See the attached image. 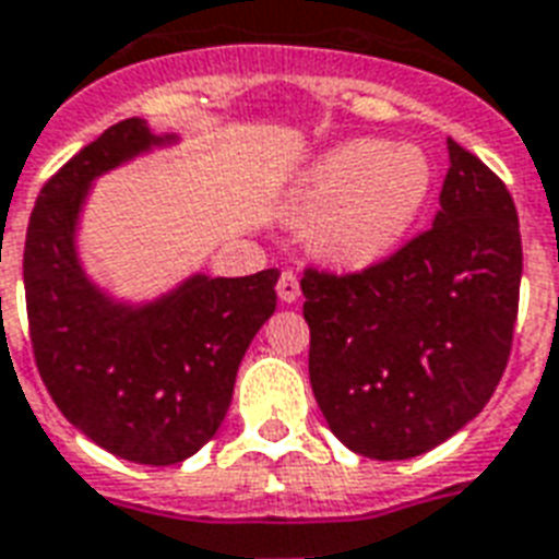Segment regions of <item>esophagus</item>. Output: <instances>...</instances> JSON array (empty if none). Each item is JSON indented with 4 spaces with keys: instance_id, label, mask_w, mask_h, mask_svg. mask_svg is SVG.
I'll use <instances>...</instances> for the list:
<instances>
[{
    "instance_id": "obj_1",
    "label": "esophagus",
    "mask_w": 559,
    "mask_h": 559,
    "mask_svg": "<svg viewBox=\"0 0 559 559\" xmlns=\"http://www.w3.org/2000/svg\"><path fill=\"white\" fill-rule=\"evenodd\" d=\"M301 296V287H299V278L293 275V272H281V278H278V299L281 301H296Z\"/></svg>"
}]
</instances>
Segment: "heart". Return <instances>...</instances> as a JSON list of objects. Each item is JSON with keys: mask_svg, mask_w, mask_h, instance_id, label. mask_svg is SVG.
Listing matches in <instances>:
<instances>
[{"mask_svg": "<svg viewBox=\"0 0 559 559\" xmlns=\"http://www.w3.org/2000/svg\"><path fill=\"white\" fill-rule=\"evenodd\" d=\"M429 163L408 144L346 142L301 177L293 213L313 225V242L341 266L388 258L427 204Z\"/></svg>", "mask_w": 559, "mask_h": 559, "instance_id": "obj_1", "label": "heart"}]
</instances>
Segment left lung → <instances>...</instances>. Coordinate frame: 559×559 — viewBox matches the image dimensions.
<instances>
[{"label":"left lung","instance_id":"obj_1","mask_svg":"<svg viewBox=\"0 0 559 559\" xmlns=\"http://www.w3.org/2000/svg\"><path fill=\"white\" fill-rule=\"evenodd\" d=\"M436 222L358 272L308 266L311 388L361 456L438 448L489 403L512 349L522 234L510 189L448 139Z\"/></svg>","mask_w":559,"mask_h":559}]
</instances>
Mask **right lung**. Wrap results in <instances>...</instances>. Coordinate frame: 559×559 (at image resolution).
I'll return each mask as SVG.
<instances>
[{
  "mask_svg": "<svg viewBox=\"0 0 559 559\" xmlns=\"http://www.w3.org/2000/svg\"><path fill=\"white\" fill-rule=\"evenodd\" d=\"M159 142L127 118L85 144L40 189L23 251L28 337L52 403L94 444L139 465L183 462L216 436L281 275H195L144 308L115 305L85 278L73 230L88 183Z\"/></svg>",
  "mask_w": 559,
  "mask_h": 559,
  "instance_id": "add662e5",
  "label": "right lung"
}]
</instances>
